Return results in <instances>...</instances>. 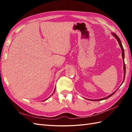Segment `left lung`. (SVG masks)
<instances>
[{"label":"left lung","instance_id":"left-lung-1","mask_svg":"<svg viewBox=\"0 0 132 132\" xmlns=\"http://www.w3.org/2000/svg\"><path fill=\"white\" fill-rule=\"evenodd\" d=\"M112 35L114 36V37L116 38V40H117V41H118V43H119V44L120 45V47H121V51H122V60H123V64H124V67H123V69H124V80H123V81H122V83H121V85L123 83V82H124V79H125V72H126V68H125V62H124V48H123V46H122V44H121V40H120V39L119 38V37H118V36H117L116 34H114V33H112ZM120 85V86H121ZM116 90V91H117ZM116 91H114L112 94H111V95H109V96H106V97H104V98H102V99H97V100H93V101H99V100H105V99H108V98H109V97H110L111 96H112V95L115 93V92H116ZM89 100V99H88Z\"/></svg>","mask_w":132,"mask_h":132}]
</instances>
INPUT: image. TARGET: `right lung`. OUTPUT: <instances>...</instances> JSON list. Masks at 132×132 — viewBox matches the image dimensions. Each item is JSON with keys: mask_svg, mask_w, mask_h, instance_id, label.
Masks as SVG:
<instances>
[{"mask_svg": "<svg viewBox=\"0 0 132 132\" xmlns=\"http://www.w3.org/2000/svg\"><path fill=\"white\" fill-rule=\"evenodd\" d=\"M53 94H52V95H53ZM49 97H48V98H49ZM48 98H47V99H48ZM47 99H45V100H47ZM45 100H44V101H45Z\"/></svg>", "mask_w": 132, "mask_h": 132, "instance_id": "right-lung-1", "label": "right lung"}]
</instances>
